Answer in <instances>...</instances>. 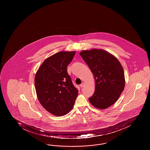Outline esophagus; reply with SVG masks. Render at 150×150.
Segmentation results:
<instances>
[{"mask_svg":"<svg viewBox=\"0 0 150 150\" xmlns=\"http://www.w3.org/2000/svg\"><path fill=\"white\" fill-rule=\"evenodd\" d=\"M84 85H85L84 83L82 82V83H81V84H80V87H83L84 86Z\"/></svg>","mask_w":150,"mask_h":150,"instance_id":"34e87169","label":"esophagus"}]
</instances>
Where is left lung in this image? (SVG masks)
I'll list each match as a JSON object with an SVG mask.
<instances>
[{
  "label": "left lung",
  "instance_id": "1",
  "mask_svg": "<svg viewBox=\"0 0 150 150\" xmlns=\"http://www.w3.org/2000/svg\"><path fill=\"white\" fill-rule=\"evenodd\" d=\"M80 55L95 80V92L88 99L99 109L108 108L118 100L125 86L123 67L113 55L102 50H83Z\"/></svg>",
  "mask_w": 150,
  "mask_h": 150
}]
</instances>
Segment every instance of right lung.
<instances>
[{
    "label": "right lung",
    "mask_w": 150,
    "mask_h": 150,
    "mask_svg": "<svg viewBox=\"0 0 150 150\" xmlns=\"http://www.w3.org/2000/svg\"><path fill=\"white\" fill-rule=\"evenodd\" d=\"M75 52H59L45 59L35 76L37 96L42 105L56 116L72 109L78 95L67 72Z\"/></svg>",
    "instance_id": "1"
}]
</instances>
